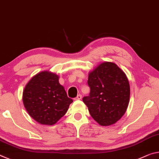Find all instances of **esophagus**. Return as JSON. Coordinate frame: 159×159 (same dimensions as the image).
Listing matches in <instances>:
<instances>
[{
    "label": "esophagus",
    "instance_id": "esophagus-1",
    "mask_svg": "<svg viewBox=\"0 0 159 159\" xmlns=\"http://www.w3.org/2000/svg\"><path fill=\"white\" fill-rule=\"evenodd\" d=\"M82 95L81 94H78L77 96V97L75 98V100H80V99H82Z\"/></svg>",
    "mask_w": 159,
    "mask_h": 159
}]
</instances>
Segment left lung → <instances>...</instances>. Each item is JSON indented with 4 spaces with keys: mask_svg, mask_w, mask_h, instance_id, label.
<instances>
[{
    "mask_svg": "<svg viewBox=\"0 0 159 159\" xmlns=\"http://www.w3.org/2000/svg\"><path fill=\"white\" fill-rule=\"evenodd\" d=\"M89 96L83 97L91 116L102 126L116 123L125 113L129 100V84L117 65L104 62L89 74Z\"/></svg>",
    "mask_w": 159,
    "mask_h": 159,
    "instance_id": "1",
    "label": "left lung"
}]
</instances>
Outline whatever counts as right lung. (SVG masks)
Returning a JSON list of instances; mask_svg holds the SVG:
<instances>
[{"label": "right lung", "mask_w": 159, "mask_h": 159, "mask_svg": "<svg viewBox=\"0 0 159 159\" xmlns=\"http://www.w3.org/2000/svg\"><path fill=\"white\" fill-rule=\"evenodd\" d=\"M58 79V75L52 72H41L30 80L23 92L26 110L33 119L42 125L55 124L73 102L67 97Z\"/></svg>", "instance_id": "1"}]
</instances>
